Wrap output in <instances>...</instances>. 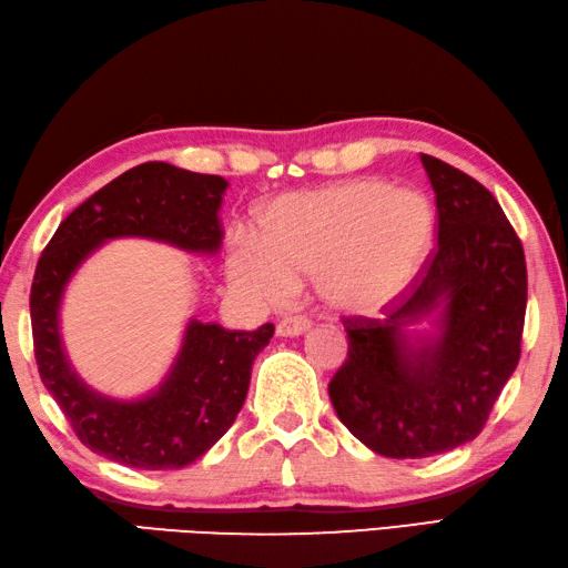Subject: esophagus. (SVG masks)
I'll return each instance as SVG.
<instances>
[{"label":"esophagus","instance_id":"esophagus-1","mask_svg":"<svg viewBox=\"0 0 568 568\" xmlns=\"http://www.w3.org/2000/svg\"><path fill=\"white\" fill-rule=\"evenodd\" d=\"M307 329H311V320L303 315H291V317H283L281 323H277L275 333L281 337H297V335L307 333Z\"/></svg>","mask_w":568,"mask_h":568}]
</instances>
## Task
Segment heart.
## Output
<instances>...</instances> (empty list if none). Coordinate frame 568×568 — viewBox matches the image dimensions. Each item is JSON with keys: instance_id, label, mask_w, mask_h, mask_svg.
I'll list each match as a JSON object with an SVG mask.
<instances>
[{"instance_id": "1", "label": "heart", "mask_w": 568, "mask_h": 568, "mask_svg": "<svg viewBox=\"0 0 568 568\" xmlns=\"http://www.w3.org/2000/svg\"><path fill=\"white\" fill-rule=\"evenodd\" d=\"M437 243V211L425 193L383 179H353L291 193L261 215V233L235 229L229 277L241 293L277 305L315 275L329 311L387 307L425 271Z\"/></svg>"}]
</instances>
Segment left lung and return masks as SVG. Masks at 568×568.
<instances>
[{
  "label": "left lung",
  "instance_id": "8db88e82",
  "mask_svg": "<svg viewBox=\"0 0 568 568\" xmlns=\"http://www.w3.org/2000/svg\"><path fill=\"white\" fill-rule=\"evenodd\" d=\"M437 195V248L385 320L345 317L347 359L329 379L343 425L377 455L419 459L474 439L521 355L527 261L497 199L422 153ZM429 318L433 333L408 327Z\"/></svg>",
  "mask_w": 568,
  "mask_h": 568
}]
</instances>
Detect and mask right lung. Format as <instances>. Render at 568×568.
I'll return each mask as SVG.
<instances>
[{
    "label": "right lung",
    "mask_w": 568,
    "mask_h": 568,
    "mask_svg": "<svg viewBox=\"0 0 568 568\" xmlns=\"http://www.w3.org/2000/svg\"><path fill=\"white\" fill-rule=\"evenodd\" d=\"M229 181L151 161L121 173L71 211L41 253L29 295L41 383L81 445L136 469H181L203 457L239 417L257 353L275 327L253 333L189 320L163 383L136 399L91 389L64 353L61 297L87 257L113 239H149L213 255L223 233L219 211Z\"/></svg>",
    "instance_id": "1"
}]
</instances>
